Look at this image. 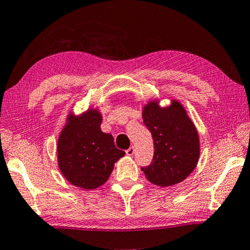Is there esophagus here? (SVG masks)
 Wrapping results in <instances>:
<instances>
[{
  "mask_svg": "<svg viewBox=\"0 0 250 250\" xmlns=\"http://www.w3.org/2000/svg\"><path fill=\"white\" fill-rule=\"evenodd\" d=\"M134 152H135V148H134L133 146H130L128 149H126V155L132 156L134 154Z\"/></svg>",
  "mask_w": 250,
  "mask_h": 250,
  "instance_id": "obj_1",
  "label": "esophagus"
}]
</instances>
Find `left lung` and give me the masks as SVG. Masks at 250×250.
<instances>
[{
	"mask_svg": "<svg viewBox=\"0 0 250 250\" xmlns=\"http://www.w3.org/2000/svg\"><path fill=\"white\" fill-rule=\"evenodd\" d=\"M142 117L154 143L152 162L142 171L149 182L159 187L182 182L197 167L200 156L198 130L187 110L175 99L167 107L151 101L144 106Z\"/></svg>",
	"mask_w": 250,
	"mask_h": 250,
	"instance_id": "obj_1",
	"label": "left lung"
}]
</instances>
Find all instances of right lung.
<instances>
[{"instance_id":"add662e5","label":"right lung","mask_w":250,"mask_h":250,"mask_svg":"<svg viewBox=\"0 0 250 250\" xmlns=\"http://www.w3.org/2000/svg\"><path fill=\"white\" fill-rule=\"evenodd\" d=\"M103 117L97 108L76 116L69 113L61 130L57 156L60 172L72 186L93 190L103 186L114 164L125 155L116 148L114 137L101 129Z\"/></svg>"}]
</instances>
